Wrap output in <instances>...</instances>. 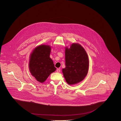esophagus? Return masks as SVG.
Returning <instances> with one entry per match:
<instances>
[{
	"label": "esophagus",
	"mask_w": 121,
	"mask_h": 121,
	"mask_svg": "<svg viewBox=\"0 0 121 121\" xmlns=\"http://www.w3.org/2000/svg\"><path fill=\"white\" fill-rule=\"evenodd\" d=\"M56 71H57V73H60V69H57V70H56Z\"/></svg>",
	"instance_id": "obj_1"
}]
</instances>
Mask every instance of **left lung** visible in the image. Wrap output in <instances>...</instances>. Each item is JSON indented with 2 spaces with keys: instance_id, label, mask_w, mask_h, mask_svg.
Masks as SVG:
<instances>
[{
  "instance_id": "obj_1",
  "label": "left lung",
  "mask_w": 121,
  "mask_h": 121,
  "mask_svg": "<svg viewBox=\"0 0 121 121\" xmlns=\"http://www.w3.org/2000/svg\"><path fill=\"white\" fill-rule=\"evenodd\" d=\"M65 68L62 72L69 85L77 84L86 76L89 68L88 55L84 48L78 43L65 47Z\"/></svg>"
}]
</instances>
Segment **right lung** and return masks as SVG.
<instances>
[{
  "label": "right lung",
  "mask_w": 121,
  "mask_h": 121,
  "mask_svg": "<svg viewBox=\"0 0 121 121\" xmlns=\"http://www.w3.org/2000/svg\"><path fill=\"white\" fill-rule=\"evenodd\" d=\"M51 47L41 44L36 47L29 57V68L31 75L41 83L44 82L56 68L50 58Z\"/></svg>",
  "instance_id": "1"
}]
</instances>
